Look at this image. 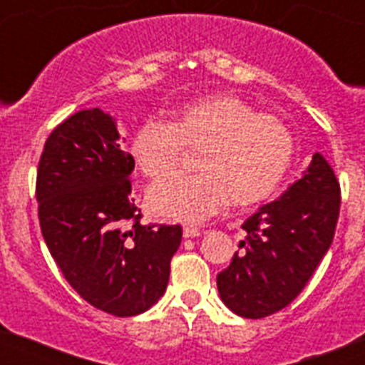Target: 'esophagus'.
Masks as SVG:
<instances>
[{
  "label": "esophagus",
  "instance_id": "esophagus-1",
  "mask_svg": "<svg viewBox=\"0 0 365 365\" xmlns=\"http://www.w3.org/2000/svg\"><path fill=\"white\" fill-rule=\"evenodd\" d=\"M182 235H185V237H199V235H201V230H199V228H193V227H185Z\"/></svg>",
  "mask_w": 365,
  "mask_h": 365
}]
</instances>
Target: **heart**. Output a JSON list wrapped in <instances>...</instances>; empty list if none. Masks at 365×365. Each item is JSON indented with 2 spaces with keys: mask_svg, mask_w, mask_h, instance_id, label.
Returning a JSON list of instances; mask_svg holds the SVG:
<instances>
[{
  "mask_svg": "<svg viewBox=\"0 0 365 365\" xmlns=\"http://www.w3.org/2000/svg\"><path fill=\"white\" fill-rule=\"evenodd\" d=\"M185 148L201 150L193 177H170L148 192L155 215L177 222H201L235 206L265 202L278 192L294 155V140L276 117L234 95L193 100L173 111L172 122L146 120L130 144L135 166L148 179L179 168Z\"/></svg>",
  "mask_w": 365,
  "mask_h": 365,
  "instance_id": "obj_1",
  "label": "heart"
}]
</instances>
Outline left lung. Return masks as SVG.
<instances>
[{"label": "left lung", "mask_w": 365, "mask_h": 365, "mask_svg": "<svg viewBox=\"0 0 365 365\" xmlns=\"http://www.w3.org/2000/svg\"><path fill=\"white\" fill-rule=\"evenodd\" d=\"M340 185L322 153L276 201L241 225L247 232L232 263L217 274L222 303L243 318H265L287 307L307 285L333 243Z\"/></svg>", "instance_id": "1"}]
</instances>
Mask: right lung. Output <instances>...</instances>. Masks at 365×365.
Returning <instances> with one entry per match:
<instances>
[{
	"label": "right lung",
	"mask_w": 365,
	"mask_h": 365,
	"mask_svg": "<svg viewBox=\"0 0 365 365\" xmlns=\"http://www.w3.org/2000/svg\"><path fill=\"white\" fill-rule=\"evenodd\" d=\"M133 168L117 120L93 108L54 128L36 177L38 217L51 256L87 303L120 318L159 302L182 237L179 225H140L131 197Z\"/></svg>",
	"instance_id": "right-lung-1"
}]
</instances>
